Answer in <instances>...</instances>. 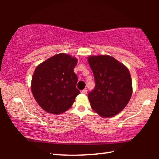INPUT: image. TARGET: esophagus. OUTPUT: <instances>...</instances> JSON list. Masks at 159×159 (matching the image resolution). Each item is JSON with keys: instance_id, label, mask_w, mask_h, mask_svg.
I'll return each mask as SVG.
<instances>
[{"instance_id": "esophagus-1", "label": "esophagus", "mask_w": 159, "mask_h": 159, "mask_svg": "<svg viewBox=\"0 0 159 159\" xmlns=\"http://www.w3.org/2000/svg\"><path fill=\"white\" fill-rule=\"evenodd\" d=\"M81 93L82 94H87V93H88V90H87V89H84V90H82L81 91Z\"/></svg>"}]
</instances>
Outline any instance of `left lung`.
Masks as SVG:
<instances>
[{
  "instance_id": "left-lung-1",
  "label": "left lung",
  "mask_w": 159,
  "mask_h": 159,
  "mask_svg": "<svg viewBox=\"0 0 159 159\" xmlns=\"http://www.w3.org/2000/svg\"><path fill=\"white\" fill-rule=\"evenodd\" d=\"M88 62L95 86L88 93L90 106L103 117L118 114L132 94V78L125 65L109 56H90Z\"/></svg>"
}]
</instances>
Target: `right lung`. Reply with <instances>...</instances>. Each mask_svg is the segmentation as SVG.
<instances>
[{"instance_id": "add662e5", "label": "right lung", "mask_w": 159, "mask_h": 159, "mask_svg": "<svg viewBox=\"0 0 159 159\" xmlns=\"http://www.w3.org/2000/svg\"><path fill=\"white\" fill-rule=\"evenodd\" d=\"M76 58L59 53L38 65L32 76L31 90L43 109L53 114L66 111L80 92L77 88V76L74 69Z\"/></svg>"}]
</instances>
